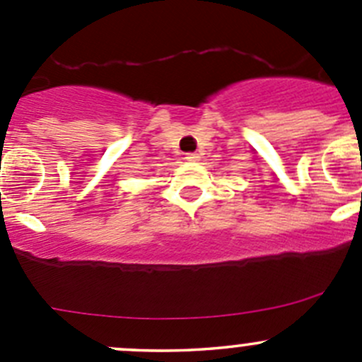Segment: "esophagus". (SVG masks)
Returning a JSON list of instances; mask_svg holds the SVG:
<instances>
[{
    "label": "esophagus",
    "instance_id": "1",
    "mask_svg": "<svg viewBox=\"0 0 362 362\" xmlns=\"http://www.w3.org/2000/svg\"><path fill=\"white\" fill-rule=\"evenodd\" d=\"M185 159L191 160V163H196V160H199V154H196V152H192V154L185 156Z\"/></svg>",
    "mask_w": 362,
    "mask_h": 362
}]
</instances>
